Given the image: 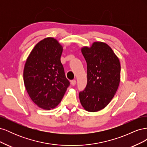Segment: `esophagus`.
I'll return each mask as SVG.
<instances>
[{
	"instance_id": "obj_1",
	"label": "esophagus",
	"mask_w": 147,
	"mask_h": 147,
	"mask_svg": "<svg viewBox=\"0 0 147 147\" xmlns=\"http://www.w3.org/2000/svg\"><path fill=\"white\" fill-rule=\"evenodd\" d=\"M76 83H77V82L75 80H73L71 81V84H72V86H75V84H76Z\"/></svg>"
}]
</instances>
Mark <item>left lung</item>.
I'll return each instance as SVG.
<instances>
[{"mask_svg": "<svg viewBox=\"0 0 147 147\" xmlns=\"http://www.w3.org/2000/svg\"><path fill=\"white\" fill-rule=\"evenodd\" d=\"M82 54L87 63V84L79 92L84 109L94 112L105 108L114 97L120 81L119 59L107 44L94 42L84 47Z\"/></svg>", "mask_w": 147, "mask_h": 147, "instance_id": "8db88e82", "label": "left lung"}]
</instances>
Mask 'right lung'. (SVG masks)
<instances>
[{
    "label": "right lung",
    "instance_id": "obj_1",
    "mask_svg": "<svg viewBox=\"0 0 147 147\" xmlns=\"http://www.w3.org/2000/svg\"><path fill=\"white\" fill-rule=\"evenodd\" d=\"M63 47L48 37L38 42L26 62L24 83L30 99L45 110L55 108L70 85L61 62Z\"/></svg>",
    "mask_w": 147,
    "mask_h": 147
}]
</instances>
